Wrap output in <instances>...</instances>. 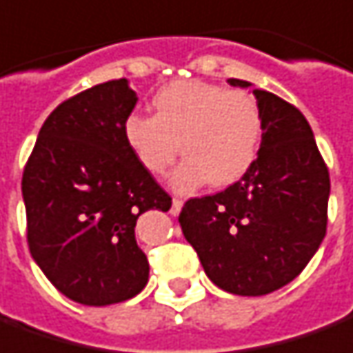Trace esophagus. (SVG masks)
<instances>
[{"mask_svg": "<svg viewBox=\"0 0 353 353\" xmlns=\"http://www.w3.org/2000/svg\"><path fill=\"white\" fill-rule=\"evenodd\" d=\"M181 207H183V201H181V199H177V196H174V199H172V214L177 216V214H179V210H181Z\"/></svg>", "mask_w": 353, "mask_h": 353, "instance_id": "esophagus-1", "label": "esophagus"}]
</instances>
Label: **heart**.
Instances as JSON below:
<instances>
[{"mask_svg": "<svg viewBox=\"0 0 353 353\" xmlns=\"http://www.w3.org/2000/svg\"><path fill=\"white\" fill-rule=\"evenodd\" d=\"M152 106L154 116H127L123 137L152 176L166 174L181 148L185 158L170 177L179 193L205 183L232 185L255 164L265 123L251 94L203 81H174L158 90Z\"/></svg>", "mask_w": 353, "mask_h": 353, "instance_id": "1", "label": "heart"}]
</instances>
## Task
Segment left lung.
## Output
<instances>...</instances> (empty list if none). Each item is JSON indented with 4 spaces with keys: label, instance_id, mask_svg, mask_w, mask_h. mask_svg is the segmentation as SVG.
Masks as SVG:
<instances>
[{
    "label": "left lung",
    "instance_id": "8db88e82",
    "mask_svg": "<svg viewBox=\"0 0 353 353\" xmlns=\"http://www.w3.org/2000/svg\"><path fill=\"white\" fill-rule=\"evenodd\" d=\"M253 94L265 123L255 164L234 185L189 199L179 212L207 276L236 296L270 294L307 267L327 234L330 195L328 168L303 114L272 92Z\"/></svg>",
    "mask_w": 353,
    "mask_h": 353
}]
</instances>
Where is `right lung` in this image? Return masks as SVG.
<instances>
[{"label":"right lung","mask_w":353,"mask_h":353,"mask_svg":"<svg viewBox=\"0 0 353 353\" xmlns=\"http://www.w3.org/2000/svg\"><path fill=\"white\" fill-rule=\"evenodd\" d=\"M135 104L127 79L61 102L23 174L30 255L63 296L83 305L119 303L146 286L137 218L172 207L125 143L123 121Z\"/></svg>","instance_id":"obj_1"}]
</instances>
